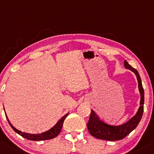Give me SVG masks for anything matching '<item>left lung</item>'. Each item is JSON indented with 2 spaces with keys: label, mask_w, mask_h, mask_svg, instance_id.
Instances as JSON below:
<instances>
[{
  "label": "left lung",
  "mask_w": 154,
  "mask_h": 154,
  "mask_svg": "<svg viewBox=\"0 0 154 154\" xmlns=\"http://www.w3.org/2000/svg\"><path fill=\"white\" fill-rule=\"evenodd\" d=\"M124 66L126 69L131 70L135 74L138 82V88L140 94V103L138 111L125 123L122 125H111L102 119L94 111L91 110L89 120L87 123L88 130L91 135L100 140L108 141H117L125 138L132 131L137 128L142 119L144 110V89L142 85V80L138 72L128 64L126 60L124 61Z\"/></svg>",
  "instance_id": "left-lung-1"
}]
</instances>
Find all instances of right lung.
I'll return each mask as SVG.
<instances>
[{
	"instance_id": "obj_1",
	"label": "right lung",
	"mask_w": 154,
	"mask_h": 154,
	"mask_svg": "<svg viewBox=\"0 0 154 154\" xmlns=\"http://www.w3.org/2000/svg\"><path fill=\"white\" fill-rule=\"evenodd\" d=\"M5 111V110H4ZM6 114V117L7 119L8 122L10 125V126L12 127V128L14 131L16 133H17L18 134H20V136H22L24 138L27 139V140H32V141H41V140H51V139L54 138L56 137L58 134H60V132L61 131V129H62L63 124V122L65 119L66 118V116H68L69 113L63 116L59 121H57V122L51 128H50L49 130L46 131L41 133V134H29V133L23 132L21 131L18 130V129L16 128L14 125H12V124L11 123L10 121L8 119L7 116Z\"/></svg>"
}]
</instances>
